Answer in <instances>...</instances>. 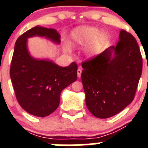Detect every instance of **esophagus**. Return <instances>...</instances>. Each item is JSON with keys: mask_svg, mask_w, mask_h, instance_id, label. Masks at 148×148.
<instances>
[{"mask_svg": "<svg viewBox=\"0 0 148 148\" xmlns=\"http://www.w3.org/2000/svg\"><path fill=\"white\" fill-rule=\"evenodd\" d=\"M82 69H80V68H79V69L77 70V74H78V78H80L81 77V75H82Z\"/></svg>", "mask_w": 148, "mask_h": 148, "instance_id": "34e87169", "label": "esophagus"}]
</instances>
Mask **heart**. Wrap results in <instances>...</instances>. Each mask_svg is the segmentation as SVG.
<instances>
[{
  "label": "heart",
  "mask_w": 148,
  "mask_h": 148,
  "mask_svg": "<svg viewBox=\"0 0 148 148\" xmlns=\"http://www.w3.org/2000/svg\"><path fill=\"white\" fill-rule=\"evenodd\" d=\"M99 29L95 27H81L72 32L71 37L73 42L80 46L86 45L92 40L87 51L90 55L93 56L98 53L104 40L102 34H99Z\"/></svg>",
  "instance_id": "obj_1"
}]
</instances>
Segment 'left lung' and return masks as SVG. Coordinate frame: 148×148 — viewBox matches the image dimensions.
Wrapping results in <instances>:
<instances>
[{"label":"left lung","instance_id":"8db88e82","mask_svg":"<svg viewBox=\"0 0 148 148\" xmlns=\"http://www.w3.org/2000/svg\"><path fill=\"white\" fill-rule=\"evenodd\" d=\"M82 66L86 104L94 116L112 117L133 101L142 75V57L136 38L126 30H121L116 47L86 60Z\"/></svg>","mask_w":148,"mask_h":148}]
</instances>
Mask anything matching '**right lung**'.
<instances>
[{"label": "right lung", "instance_id": "obj_1", "mask_svg": "<svg viewBox=\"0 0 148 148\" xmlns=\"http://www.w3.org/2000/svg\"><path fill=\"white\" fill-rule=\"evenodd\" d=\"M35 35L60 43L56 30L40 27L30 29L17 39L10 75L21 107L29 114L45 117L58 108L61 91L77 80L78 65L72 62L61 67L52 61L32 58L27 50V40Z\"/></svg>", "mask_w": 148, "mask_h": 148}]
</instances>
